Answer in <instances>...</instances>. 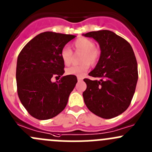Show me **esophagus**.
<instances>
[{"label": "esophagus", "instance_id": "34e87169", "mask_svg": "<svg viewBox=\"0 0 152 152\" xmlns=\"http://www.w3.org/2000/svg\"><path fill=\"white\" fill-rule=\"evenodd\" d=\"M77 79H78V81H82V79H83V78H82V76H78Z\"/></svg>", "mask_w": 152, "mask_h": 152}]
</instances>
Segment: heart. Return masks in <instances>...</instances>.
Listing matches in <instances>:
<instances>
[{
  "mask_svg": "<svg viewBox=\"0 0 152 152\" xmlns=\"http://www.w3.org/2000/svg\"><path fill=\"white\" fill-rule=\"evenodd\" d=\"M73 45L76 50H82L83 52L81 56V62H82V63L67 67L66 73L67 75L82 76L87 71L90 67V64L93 65L99 60L100 50L98 48L94 46L93 41L87 38H79L76 39L73 42ZM72 50L68 47H64L61 50V58L64 65H70L72 62Z\"/></svg>",
  "mask_w": 152,
  "mask_h": 152,
  "instance_id": "heart-1",
  "label": "heart"
}]
</instances>
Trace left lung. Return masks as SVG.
I'll return each instance as SVG.
<instances>
[{"label":"left lung","instance_id":"obj_1","mask_svg":"<svg viewBox=\"0 0 152 152\" xmlns=\"http://www.w3.org/2000/svg\"><path fill=\"white\" fill-rule=\"evenodd\" d=\"M98 42L101 55L96 67L85 79L87 89L84 101L90 112L105 119L119 115L126 110L134 96L138 79L137 63L131 45L109 30L83 34Z\"/></svg>","mask_w":152,"mask_h":152}]
</instances>
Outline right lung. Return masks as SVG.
Listing matches in <instances>:
<instances>
[{
  "instance_id": "obj_1",
  "label": "right lung",
  "mask_w": 152,
  "mask_h": 152,
  "mask_svg": "<svg viewBox=\"0 0 152 152\" xmlns=\"http://www.w3.org/2000/svg\"><path fill=\"white\" fill-rule=\"evenodd\" d=\"M75 37L43 32L31 39L18 55V96L29 114L38 120H48L59 114L77 83V78L73 75L51 82L52 77H60L65 73L61 50Z\"/></svg>"
}]
</instances>
